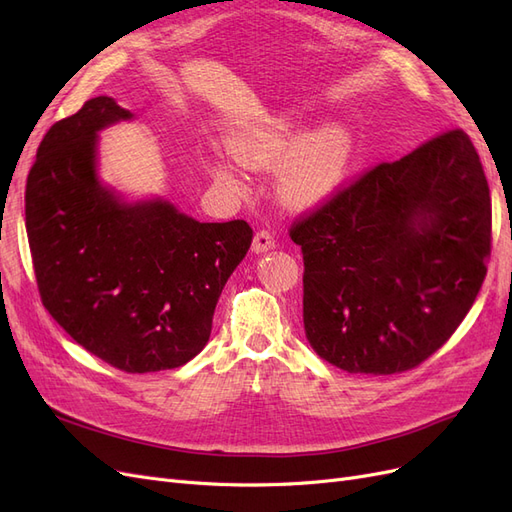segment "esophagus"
<instances>
[{
	"mask_svg": "<svg viewBox=\"0 0 512 512\" xmlns=\"http://www.w3.org/2000/svg\"><path fill=\"white\" fill-rule=\"evenodd\" d=\"M273 247H275V237H273V232H271V230H267V228L258 230L256 235H254V241H252V250H254L256 254H260V252H269V250H273Z\"/></svg>",
	"mask_w": 512,
	"mask_h": 512,
	"instance_id": "esophagus-1",
	"label": "esophagus"
}]
</instances>
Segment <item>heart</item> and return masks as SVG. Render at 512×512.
<instances>
[{"label": "heart", "mask_w": 512, "mask_h": 512, "mask_svg": "<svg viewBox=\"0 0 512 512\" xmlns=\"http://www.w3.org/2000/svg\"><path fill=\"white\" fill-rule=\"evenodd\" d=\"M230 153L241 166L252 170L273 168L284 160L277 173V192L286 205L305 209L327 198L342 181L350 158V141L342 128L329 126L292 147V132L284 126H271L235 138ZM209 175L224 185L237 183L232 168L224 162L209 164Z\"/></svg>", "instance_id": "1"}]
</instances>
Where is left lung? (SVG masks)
<instances>
[{
    "label": "left lung",
    "instance_id": "1",
    "mask_svg": "<svg viewBox=\"0 0 512 512\" xmlns=\"http://www.w3.org/2000/svg\"><path fill=\"white\" fill-rule=\"evenodd\" d=\"M312 348L350 374H401L466 318L491 256V196L461 128L380 162L290 224Z\"/></svg>",
    "mask_w": 512,
    "mask_h": 512
}]
</instances>
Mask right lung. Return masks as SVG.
<instances>
[{"instance_id":"obj_1","label":"right lung","mask_w":512,"mask_h":512,"mask_svg":"<svg viewBox=\"0 0 512 512\" xmlns=\"http://www.w3.org/2000/svg\"><path fill=\"white\" fill-rule=\"evenodd\" d=\"M132 115L87 100L44 134L25 228L42 305L76 344L128 374L205 348L215 303L252 245L245 220L196 222L164 200L123 205L96 177V132Z\"/></svg>"}]
</instances>
